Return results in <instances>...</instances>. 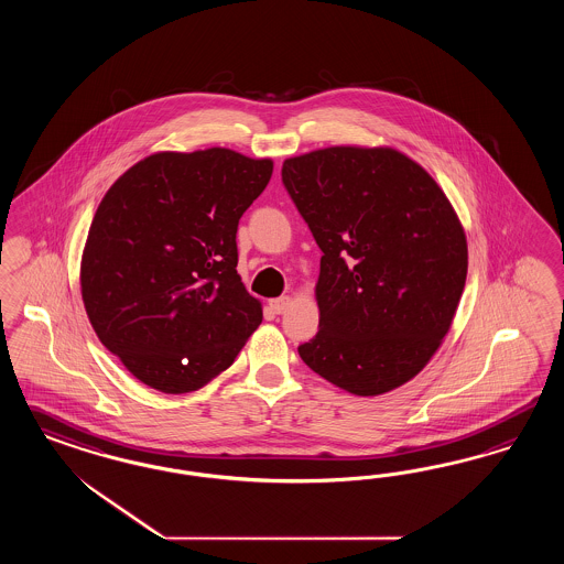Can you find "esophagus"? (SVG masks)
I'll list each match as a JSON object with an SVG mask.
<instances>
[{
    "label": "esophagus",
    "mask_w": 564,
    "mask_h": 564,
    "mask_svg": "<svg viewBox=\"0 0 564 564\" xmlns=\"http://www.w3.org/2000/svg\"><path fill=\"white\" fill-rule=\"evenodd\" d=\"M269 306L273 310L274 314H283L288 307L291 306L290 295H281V297H274L269 302Z\"/></svg>",
    "instance_id": "34e87169"
}]
</instances>
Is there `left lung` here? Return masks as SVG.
I'll use <instances>...</instances> for the list:
<instances>
[{
	"mask_svg": "<svg viewBox=\"0 0 564 564\" xmlns=\"http://www.w3.org/2000/svg\"><path fill=\"white\" fill-rule=\"evenodd\" d=\"M283 184L323 250L318 333L297 347L358 397L424 370L453 325L467 239L441 186L391 147H328L285 159Z\"/></svg>",
	"mask_w": 564,
	"mask_h": 564,
	"instance_id": "left-lung-1",
	"label": "left lung"
}]
</instances>
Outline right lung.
Returning a JSON list of instances; mask_svg holds the SVG:
<instances>
[{
    "label": "right lung",
    "mask_w": 564,
    "mask_h": 564,
    "mask_svg": "<svg viewBox=\"0 0 564 564\" xmlns=\"http://www.w3.org/2000/svg\"><path fill=\"white\" fill-rule=\"evenodd\" d=\"M271 175V159L231 149L163 151L102 196L80 262L83 302L102 345L147 387L203 389L262 323L236 271V234Z\"/></svg>",
    "instance_id": "add662e5"
}]
</instances>
